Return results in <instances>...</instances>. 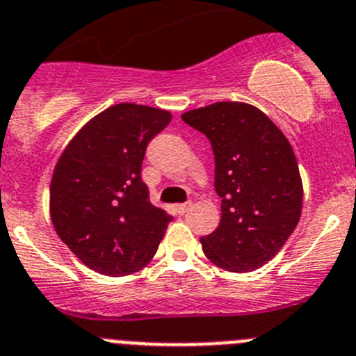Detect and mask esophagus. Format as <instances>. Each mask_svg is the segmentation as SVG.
<instances>
[{"label": "esophagus", "mask_w": 356, "mask_h": 356, "mask_svg": "<svg viewBox=\"0 0 356 356\" xmlns=\"http://www.w3.org/2000/svg\"><path fill=\"white\" fill-rule=\"evenodd\" d=\"M191 207H193V204H191V202H186V204H179L177 207H175V211H177L179 214H186Z\"/></svg>", "instance_id": "1"}]
</instances>
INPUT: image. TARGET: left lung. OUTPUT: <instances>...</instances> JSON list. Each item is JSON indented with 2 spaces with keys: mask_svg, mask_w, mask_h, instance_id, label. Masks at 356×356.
Returning <instances> with one entry per match:
<instances>
[{
  "mask_svg": "<svg viewBox=\"0 0 356 356\" xmlns=\"http://www.w3.org/2000/svg\"><path fill=\"white\" fill-rule=\"evenodd\" d=\"M209 138L221 221L200 238L205 257L230 272L270 261L297 228L302 179L283 131L253 105L218 102L182 114Z\"/></svg>",
  "mask_w": 356,
  "mask_h": 356,
  "instance_id": "left-lung-1",
  "label": "left lung"
}]
</instances>
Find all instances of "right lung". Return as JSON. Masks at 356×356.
Listing matches in <instances>:
<instances>
[{"label": "right lung", "mask_w": 356, "mask_h": 356, "mask_svg": "<svg viewBox=\"0 0 356 356\" xmlns=\"http://www.w3.org/2000/svg\"><path fill=\"white\" fill-rule=\"evenodd\" d=\"M172 114L119 103L72 138L54 168L51 218L59 238L91 270L128 275L158 251L172 216L149 202L142 161Z\"/></svg>", "instance_id": "add662e5"}]
</instances>
